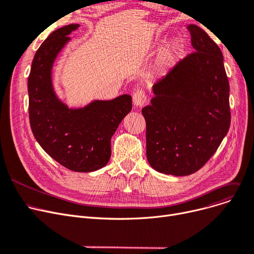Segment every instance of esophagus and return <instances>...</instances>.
<instances>
[{
    "label": "esophagus",
    "instance_id": "obj_1",
    "mask_svg": "<svg viewBox=\"0 0 254 254\" xmlns=\"http://www.w3.org/2000/svg\"><path fill=\"white\" fill-rule=\"evenodd\" d=\"M146 101H147V96L143 90L139 89L135 91V93L133 94V103L136 108H142L146 104Z\"/></svg>",
    "mask_w": 254,
    "mask_h": 254
}]
</instances>
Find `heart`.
I'll return each mask as SVG.
<instances>
[{
	"instance_id": "heart-1",
	"label": "heart",
	"mask_w": 254,
	"mask_h": 254,
	"mask_svg": "<svg viewBox=\"0 0 254 254\" xmlns=\"http://www.w3.org/2000/svg\"><path fill=\"white\" fill-rule=\"evenodd\" d=\"M183 45L180 40H174L165 49L161 55L159 66L162 70H167L176 62L180 53L182 52Z\"/></svg>"
}]
</instances>
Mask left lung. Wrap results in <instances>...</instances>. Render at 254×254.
<instances>
[{
	"instance_id": "left-lung-1",
	"label": "left lung",
	"mask_w": 254,
	"mask_h": 254,
	"mask_svg": "<svg viewBox=\"0 0 254 254\" xmlns=\"http://www.w3.org/2000/svg\"><path fill=\"white\" fill-rule=\"evenodd\" d=\"M194 52L153 85L146 123V157L161 173L189 175L221 144L230 126L229 83L222 52L207 33L189 25Z\"/></svg>"
}]
</instances>
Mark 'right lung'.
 <instances>
[{"instance_id":"obj_1","label":"right lung","mask_w":254,"mask_h":254,"mask_svg":"<svg viewBox=\"0 0 254 254\" xmlns=\"http://www.w3.org/2000/svg\"><path fill=\"white\" fill-rule=\"evenodd\" d=\"M79 25L62 27L42 42L28 79L29 119L32 133L48 154L76 172L101 169L111 157V138L131 110V97L94 101L83 109H68L55 94L51 70L58 53Z\"/></svg>"}]
</instances>
